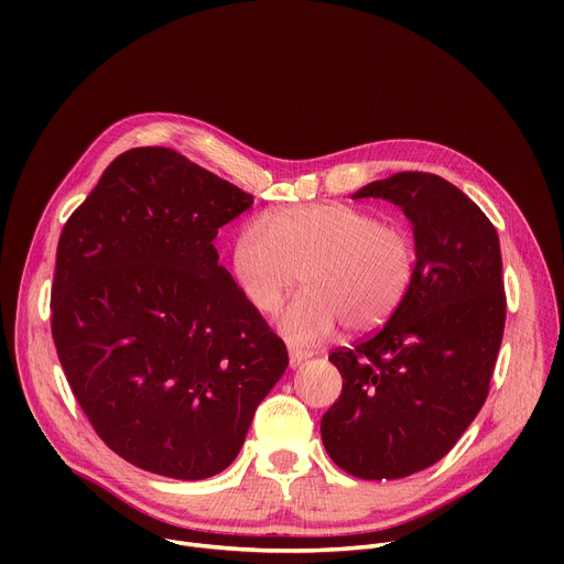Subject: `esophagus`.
<instances>
[{
	"instance_id": "34e87169",
	"label": "esophagus",
	"mask_w": 564,
	"mask_h": 564,
	"mask_svg": "<svg viewBox=\"0 0 564 564\" xmlns=\"http://www.w3.org/2000/svg\"><path fill=\"white\" fill-rule=\"evenodd\" d=\"M307 357H312V355L305 352V350H299V348H290V366H292V368L301 366Z\"/></svg>"
}]
</instances>
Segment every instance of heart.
Listing matches in <instances>:
<instances>
[{"instance_id":"obj_1","label":"heart","mask_w":564,"mask_h":564,"mask_svg":"<svg viewBox=\"0 0 564 564\" xmlns=\"http://www.w3.org/2000/svg\"><path fill=\"white\" fill-rule=\"evenodd\" d=\"M413 229L346 203L283 207L240 229L234 272L259 312H274L299 283L305 290L281 316L296 346L383 326L406 303L417 279Z\"/></svg>"}]
</instances>
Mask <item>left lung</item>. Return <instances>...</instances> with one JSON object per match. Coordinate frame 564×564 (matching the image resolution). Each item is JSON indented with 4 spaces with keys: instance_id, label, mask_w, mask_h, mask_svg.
Instances as JSON below:
<instances>
[{
    "instance_id": "8db88e82",
    "label": "left lung",
    "mask_w": 564,
    "mask_h": 564,
    "mask_svg": "<svg viewBox=\"0 0 564 564\" xmlns=\"http://www.w3.org/2000/svg\"><path fill=\"white\" fill-rule=\"evenodd\" d=\"M352 198L404 209L420 265L386 326L330 352L344 388L321 440L346 473L397 479L440 462L487 401L507 321L500 240L487 214L435 174L399 172Z\"/></svg>"
}]
</instances>
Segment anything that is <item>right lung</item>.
I'll use <instances>...</instances> for the list:
<instances>
[{"mask_svg":"<svg viewBox=\"0 0 564 564\" xmlns=\"http://www.w3.org/2000/svg\"><path fill=\"white\" fill-rule=\"evenodd\" d=\"M254 196L167 147H135L66 220L51 333L98 437L138 468H227L288 348L218 265V229Z\"/></svg>","mask_w":564,"mask_h":564,"instance_id":"obj_1","label":"right lung"}]
</instances>
